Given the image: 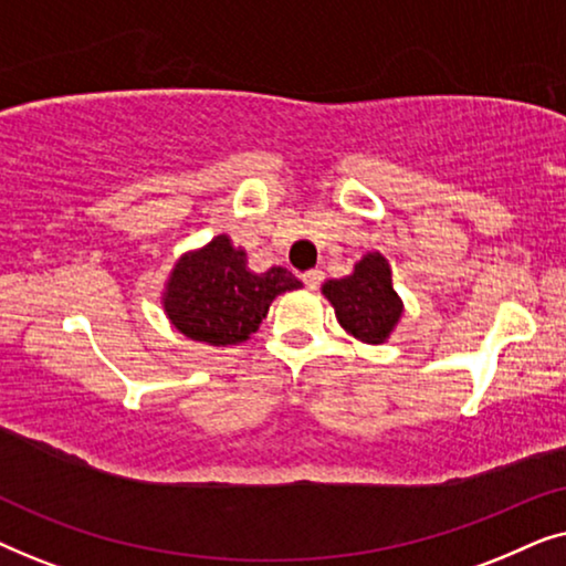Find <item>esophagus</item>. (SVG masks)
<instances>
[{"mask_svg":"<svg viewBox=\"0 0 566 566\" xmlns=\"http://www.w3.org/2000/svg\"><path fill=\"white\" fill-rule=\"evenodd\" d=\"M322 281H324V273L322 270H308V273H304V283H306V289H312V291H316L322 285Z\"/></svg>","mask_w":566,"mask_h":566,"instance_id":"obj_1","label":"esophagus"}]
</instances>
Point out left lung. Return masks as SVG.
Returning <instances> with one entry per match:
<instances>
[{
    "label": "left lung",
    "instance_id": "8db88e82",
    "mask_svg": "<svg viewBox=\"0 0 566 566\" xmlns=\"http://www.w3.org/2000/svg\"><path fill=\"white\" fill-rule=\"evenodd\" d=\"M324 296L335 306L337 322L363 343L378 345L401 316V301L391 289V270L381 254H366L350 277L324 283Z\"/></svg>",
    "mask_w": 566,
    "mask_h": 566
}]
</instances>
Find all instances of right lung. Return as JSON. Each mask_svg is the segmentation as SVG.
Returning <instances> with one entry per match:
<instances>
[{"instance_id": "add662e5", "label": "right lung", "mask_w": 566, "mask_h": 566, "mask_svg": "<svg viewBox=\"0 0 566 566\" xmlns=\"http://www.w3.org/2000/svg\"><path fill=\"white\" fill-rule=\"evenodd\" d=\"M285 268L247 270L244 252L229 237H216L200 252L185 254L169 275L165 312L185 337L211 345H237L258 332L270 301L298 289Z\"/></svg>"}]
</instances>
